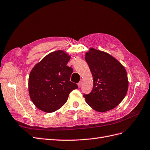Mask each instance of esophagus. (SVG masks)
<instances>
[{
  "label": "esophagus",
  "mask_w": 150,
  "mask_h": 150,
  "mask_svg": "<svg viewBox=\"0 0 150 150\" xmlns=\"http://www.w3.org/2000/svg\"><path fill=\"white\" fill-rule=\"evenodd\" d=\"M82 80H81V81H79V83L77 84V86H78V87H81V86H82Z\"/></svg>",
  "instance_id": "34e87169"
}]
</instances>
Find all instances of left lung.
Here are the masks:
<instances>
[{"label":"left lung","mask_w":150,"mask_h":150,"mask_svg":"<svg viewBox=\"0 0 150 150\" xmlns=\"http://www.w3.org/2000/svg\"><path fill=\"white\" fill-rule=\"evenodd\" d=\"M85 59L93 77V88L84 94L93 109L104 112L116 107L124 99L128 87L127 71L119 61L104 51L91 48Z\"/></svg>","instance_id":"left-lung-1"}]
</instances>
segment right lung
<instances>
[{
	"instance_id": "right-lung-1",
	"label": "right lung",
	"mask_w": 150,
	"mask_h": 150,
	"mask_svg": "<svg viewBox=\"0 0 150 150\" xmlns=\"http://www.w3.org/2000/svg\"><path fill=\"white\" fill-rule=\"evenodd\" d=\"M71 56L63 50L46 55L31 71L28 78L30 99L38 109L50 113L58 110L77 85L70 81L73 69L67 66Z\"/></svg>"
}]
</instances>
